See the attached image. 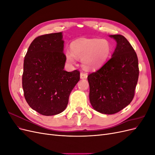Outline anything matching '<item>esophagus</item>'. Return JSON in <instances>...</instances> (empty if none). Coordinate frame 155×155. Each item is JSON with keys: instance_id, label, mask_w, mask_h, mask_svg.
Masks as SVG:
<instances>
[{"instance_id": "34e87169", "label": "esophagus", "mask_w": 155, "mask_h": 155, "mask_svg": "<svg viewBox=\"0 0 155 155\" xmlns=\"http://www.w3.org/2000/svg\"><path fill=\"white\" fill-rule=\"evenodd\" d=\"M87 78V74L85 72H81L80 74V78L81 79H86Z\"/></svg>"}]
</instances>
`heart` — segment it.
Listing matches in <instances>:
<instances>
[{"label":"heart","mask_w":155,"mask_h":155,"mask_svg":"<svg viewBox=\"0 0 155 155\" xmlns=\"http://www.w3.org/2000/svg\"><path fill=\"white\" fill-rule=\"evenodd\" d=\"M71 51L66 52L67 61L76 62V58L81 59L83 67L87 70H95L101 67L109 59L112 51L109 41L100 39H80L74 41Z\"/></svg>","instance_id":"obj_1"}]
</instances>
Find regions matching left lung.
<instances>
[{
    "label": "left lung",
    "instance_id": "left-lung-1",
    "mask_svg": "<svg viewBox=\"0 0 155 155\" xmlns=\"http://www.w3.org/2000/svg\"><path fill=\"white\" fill-rule=\"evenodd\" d=\"M117 43L112 58L87 79L91 104L96 111L112 114L132 101L137 85L139 68L137 53L121 35H110Z\"/></svg>",
    "mask_w": 155,
    "mask_h": 155
}]
</instances>
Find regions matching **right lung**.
<instances>
[{
  "label": "right lung",
  "mask_w": 155,
  "mask_h": 155,
  "mask_svg": "<svg viewBox=\"0 0 155 155\" xmlns=\"http://www.w3.org/2000/svg\"><path fill=\"white\" fill-rule=\"evenodd\" d=\"M62 33L38 36L31 42L24 60L22 84L24 96L32 109L44 116L62 112L80 72L64 70Z\"/></svg>",
  "instance_id": "1"
}]
</instances>
